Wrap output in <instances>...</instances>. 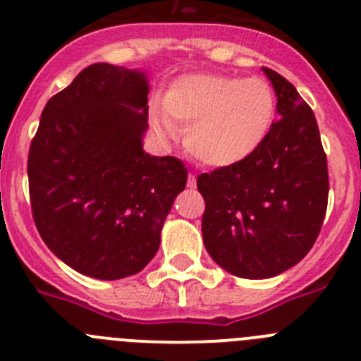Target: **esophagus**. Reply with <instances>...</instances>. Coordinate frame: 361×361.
Listing matches in <instances>:
<instances>
[{"instance_id":"esophagus-1","label":"esophagus","mask_w":361,"mask_h":361,"mask_svg":"<svg viewBox=\"0 0 361 361\" xmlns=\"http://www.w3.org/2000/svg\"><path fill=\"white\" fill-rule=\"evenodd\" d=\"M197 186V177L193 173L188 175V188H195Z\"/></svg>"}]
</instances>
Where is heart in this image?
I'll return each mask as SVG.
<instances>
[{"mask_svg":"<svg viewBox=\"0 0 361 361\" xmlns=\"http://www.w3.org/2000/svg\"><path fill=\"white\" fill-rule=\"evenodd\" d=\"M276 116V95L264 78L188 73L175 79L155 123L164 135L184 132V146L208 166L244 161L266 141Z\"/></svg>","mask_w":361,"mask_h":361,"instance_id":"heart-1","label":"heart"}]
</instances>
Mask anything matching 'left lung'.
<instances>
[{
    "mask_svg": "<svg viewBox=\"0 0 361 361\" xmlns=\"http://www.w3.org/2000/svg\"><path fill=\"white\" fill-rule=\"evenodd\" d=\"M280 119L244 161L197 177L204 245L228 273L271 279L298 264L320 235L329 197L327 155L311 106L266 68Z\"/></svg>",
    "mask_w": 361,
    "mask_h": 361,
    "instance_id": "left-lung-1",
    "label": "left lung"
}]
</instances>
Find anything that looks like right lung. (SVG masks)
<instances>
[{
	"label": "right lung",
	"mask_w": 361,
	"mask_h": 361,
	"mask_svg": "<svg viewBox=\"0 0 361 361\" xmlns=\"http://www.w3.org/2000/svg\"><path fill=\"white\" fill-rule=\"evenodd\" d=\"M148 79L95 63L50 97L28 152L32 216L66 266L99 280L145 269L188 171L142 149Z\"/></svg>",
	"instance_id": "right-lung-1"
}]
</instances>
